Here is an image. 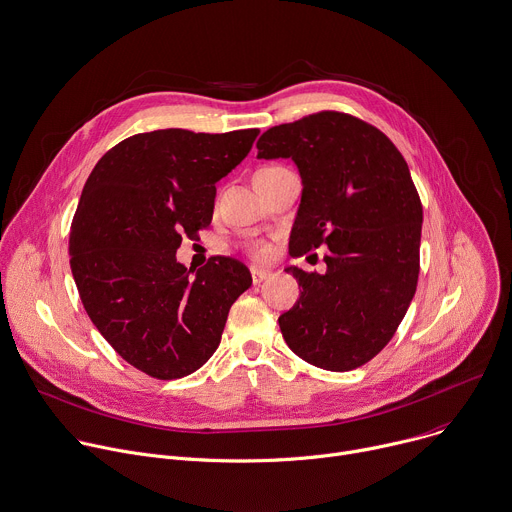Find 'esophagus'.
I'll return each mask as SVG.
<instances>
[{"mask_svg":"<svg viewBox=\"0 0 512 512\" xmlns=\"http://www.w3.org/2000/svg\"><path fill=\"white\" fill-rule=\"evenodd\" d=\"M271 275V271L267 269H261V267H251V279L253 283H261L263 279H267Z\"/></svg>","mask_w":512,"mask_h":512,"instance_id":"esophagus-1","label":"esophagus"}]
</instances>
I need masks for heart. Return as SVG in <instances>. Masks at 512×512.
Segmentation results:
<instances>
[{"mask_svg": "<svg viewBox=\"0 0 512 512\" xmlns=\"http://www.w3.org/2000/svg\"><path fill=\"white\" fill-rule=\"evenodd\" d=\"M249 253H251L255 259H265V257H269L271 247H269L267 243H263V241H257V243H253V245L249 247Z\"/></svg>", "mask_w": 512, "mask_h": 512, "instance_id": "obj_1", "label": "heart"}]
</instances>
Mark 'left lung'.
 I'll use <instances>...</instances> for the list:
<instances>
[{"mask_svg":"<svg viewBox=\"0 0 512 512\" xmlns=\"http://www.w3.org/2000/svg\"><path fill=\"white\" fill-rule=\"evenodd\" d=\"M257 158L297 164L291 255L329 249L323 275L285 269L303 291L279 317L283 339L311 366H364L396 333L420 273L422 205L404 156L376 126L325 110L263 132Z\"/></svg>","mask_w":512,"mask_h":512,"instance_id":"left-lung-1","label":"left lung"}]
</instances>
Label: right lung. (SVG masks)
<instances>
[{
    "instance_id": "add662e5",
    "label": "right lung",
    "mask_w": 512,
    "mask_h": 512,
    "mask_svg": "<svg viewBox=\"0 0 512 512\" xmlns=\"http://www.w3.org/2000/svg\"><path fill=\"white\" fill-rule=\"evenodd\" d=\"M259 130L166 128L112 146L90 173L70 229L72 275L96 329L136 370L177 380L219 348L249 269L211 257L196 275L177 261L183 237L211 225L217 183Z\"/></svg>"
}]
</instances>
